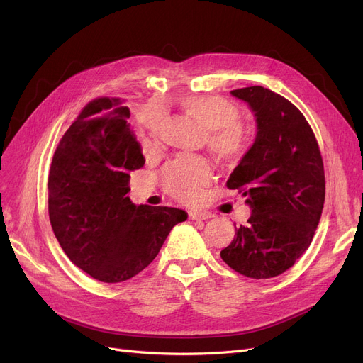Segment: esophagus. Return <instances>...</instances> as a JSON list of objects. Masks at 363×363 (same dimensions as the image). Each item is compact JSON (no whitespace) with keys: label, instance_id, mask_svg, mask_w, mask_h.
I'll use <instances>...</instances> for the list:
<instances>
[{"label":"esophagus","instance_id":"34e87169","mask_svg":"<svg viewBox=\"0 0 363 363\" xmlns=\"http://www.w3.org/2000/svg\"><path fill=\"white\" fill-rule=\"evenodd\" d=\"M213 218L212 212H207V211H191L189 212V219H194V220H204V219H211Z\"/></svg>","mask_w":363,"mask_h":363}]
</instances>
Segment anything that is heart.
<instances>
[{
    "label": "heart",
    "mask_w": 363,
    "mask_h": 363,
    "mask_svg": "<svg viewBox=\"0 0 363 363\" xmlns=\"http://www.w3.org/2000/svg\"><path fill=\"white\" fill-rule=\"evenodd\" d=\"M179 107L206 128L207 147L213 155L228 163H235L249 155L255 144L253 129L241 122V110L220 95H184L178 99ZM163 121V111L152 106L144 114L145 133L141 135V148L150 152L155 147ZM212 170L200 156H179L160 172L164 191L182 203H197L203 197Z\"/></svg>",
    "instance_id": "heart-1"
}]
</instances>
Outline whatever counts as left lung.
<instances>
[{
  "label": "left lung",
  "mask_w": 363,
  "mask_h": 363,
  "mask_svg": "<svg viewBox=\"0 0 363 363\" xmlns=\"http://www.w3.org/2000/svg\"><path fill=\"white\" fill-rule=\"evenodd\" d=\"M231 94L255 111L257 135L226 186L247 197L253 213L220 257L244 277L274 278L312 242L325 201L323 162L311 125L287 99L263 86Z\"/></svg>",
  "instance_id": "1"
}]
</instances>
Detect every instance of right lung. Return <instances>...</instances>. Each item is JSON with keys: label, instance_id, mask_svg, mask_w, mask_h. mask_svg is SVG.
Wrapping results in <instances>:
<instances>
[{"label": "right lung", "instance_id": "obj_1", "mask_svg": "<svg viewBox=\"0 0 363 363\" xmlns=\"http://www.w3.org/2000/svg\"><path fill=\"white\" fill-rule=\"evenodd\" d=\"M121 99L89 101L57 145L48 174L54 235L79 269L122 282L155 260L170 230L188 215L175 207L135 206L130 172L144 166Z\"/></svg>", "mask_w": 363, "mask_h": 363}]
</instances>
